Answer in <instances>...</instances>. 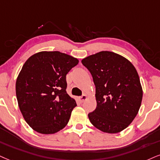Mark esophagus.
<instances>
[{"label": "esophagus", "instance_id": "34e87169", "mask_svg": "<svg viewBox=\"0 0 160 160\" xmlns=\"http://www.w3.org/2000/svg\"><path fill=\"white\" fill-rule=\"evenodd\" d=\"M87 98H88V96H87V95H85V94H84V95L80 96V97H78V99H79V101L81 102H84L87 99Z\"/></svg>", "mask_w": 160, "mask_h": 160}]
</instances>
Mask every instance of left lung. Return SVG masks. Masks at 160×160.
I'll list each match as a JSON object with an SVG mask.
<instances>
[{
	"mask_svg": "<svg viewBox=\"0 0 160 160\" xmlns=\"http://www.w3.org/2000/svg\"><path fill=\"white\" fill-rule=\"evenodd\" d=\"M96 86V108L88 114L100 131L116 133L123 131L137 115L142 99L139 75L128 59L102 51L82 61Z\"/></svg>",
	"mask_w": 160,
	"mask_h": 160,
	"instance_id": "1",
	"label": "left lung"
}]
</instances>
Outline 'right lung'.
<instances>
[{
	"mask_svg": "<svg viewBox=\"0 0 160 160\" xmlns=\"http://www.w3.org/2000/svg\"><path fill=\"white\" fill-rule=\"evenodd\" d=\"M78 60L58 52L34 54L23 64L16 81V96L27 124L43 134L64 128L77 105L66 91V76Z\"/></svg>",
	"mask_w": 160,
	"mask_h": 160,
	"instance_id": "1",
	"label": "right lung"
}]
</instances>
